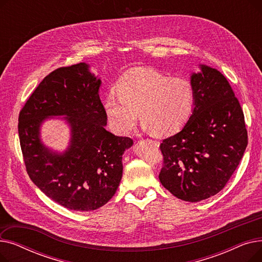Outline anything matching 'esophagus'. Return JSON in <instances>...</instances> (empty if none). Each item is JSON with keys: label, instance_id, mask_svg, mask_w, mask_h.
I'll return each instance as SVG.
<instances>
[{"label": "esophagus", "instance_id": "obj_1", "mask_svg": "<svg viewBox=\"0 0 262 262\" xmlns=\"http://www.w3.org/2000/svg\"><path fill=\"white\" fill-rule=\"evenodd\" d=\"M149 143H152V144H154L155 146H159V142L158 141H156V140H152V139H148L147 140Z\"/></svg>", "mask_w": 262, "mask_h": 262}]
</instances>
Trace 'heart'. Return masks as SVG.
Returning a JSON list of instances; mask_svg holds the SVG:
<instances>
[{
  "label": "heart",
  "mask_w": 262,
  "mask_h": 262,
  "mask_svg": "<svg viewBox=\"0 0 262 262\" xmlns=\"http://www.w3.org/2000/svg\"><path fill=\"white\" fill-rule=\"evenodd\" d=\"M117 91L107 94L104 109L110 126L121 135L134 128L138 113L144 128L173 134L187 123L194 106V90L188 79L153 69L128 71L119 79Z\"/></svg>",
  "instance_id": "b5f03b06"
}]
</instances>
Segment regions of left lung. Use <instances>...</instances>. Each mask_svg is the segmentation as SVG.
Instances as JSON below:
<instances>
[{
    "label": "left lung",
    "instance_id": "obj_1",
    "mask_svg": "<svg viewBox=\"0 0 262 262\" xmlns=\"http://www.w3.org/2000/svg\"><path fill=\"white\" fill-rule=\"evenodd\" d=\"M190 74L194 106L180 133L160 144L161 185L177 199L195 203L221 191L247 145L244 116L229 82L216 69L199 64Z\"/></svg>",
    "mask_w": 262,
    "mask_h": 262
}]
</instances>
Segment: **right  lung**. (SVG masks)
<instances>
[{
  "label": "right lung",
  "mask_w": 262,
  "mask_h": 262,
  "mask_svg": "<svg viewBox=\"0 0 262 262\" xmlns=\"http://www.w3.org/2000/svg\"><path fill=\"white\" fill-rule=\"evenodd\" d=\"M80 62L49 74L19 115V138L27 174L54 202L76 211L104 206L120 185L124 152L134 142L106 130L107 117L100 100L102 80ZM64 120L71 140L63 151L40 138L49 118Z\"/></svg>",
  "instance_id": "right-lung-1"
}]
</instances>
